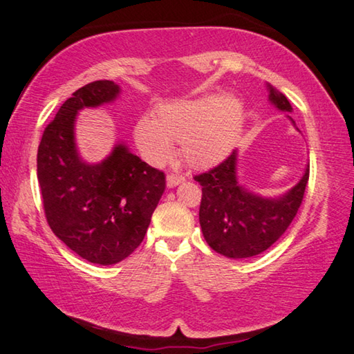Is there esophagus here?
I'll use <instances>...</instances> for the list:
<instances>
[{"mask_svg": "<svg viewBox=\"0 0 354 354\" xmlns=\"http://www.w3.org/2000/svg\"><path fill=\"white\" fill-rule=\"evenodd\" d=\"M184 181V176H179V175H173V173H170V175H167V185L169 187H176L178 184H181Z\"/></svg>", "mask_w": 354, "mask_h": 354, "instance_id": "34e87169", "label": "esophagus"}]
</instances>
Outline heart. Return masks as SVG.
Segmentation results:
<instances>
[{
    "label": "heart",
    "mask_w": 354,
    "mask_h": 354,
    "mask_svg": "<svg viewBox=\"0 0 354 354\" xmlns=\"http://www.w3.org/2000/svg\"><path fill=\"white\" fill-rule=\"evenodd\" d=\"M243 120V103L236 95L215 93L160 103L153 117H140L134 140L149 164L167 162L181 143L187 165L211 169L226 159L234 148Z\"/></svg>",
    "instance_id": "heart-1"
}]
</instances>
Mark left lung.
I'll use <instances>...</instances> for the list:
<instances>
[{
  "label": "left lung",
  "instance_id": "8db88e82",
  "mask_svg": "<svg viewBox=\"0 0 354 354\" xmlns=\"http://www.w3.org/2000/svg\"><path fill=\"white\" fill-rule=\"evenodd\" d=\"M268 100L283 112H292L286 95L267 84ZM290 122L295 124L290 115ZM309 179H301L277 198L256 195L237 181V151L212 170L195 176L203 190L200 225L209 247L231 259L263 253L284 234L298 212Z\"/></svg>",
  "mask_w": 354,
  "mask_h": 354
}]
</instances>
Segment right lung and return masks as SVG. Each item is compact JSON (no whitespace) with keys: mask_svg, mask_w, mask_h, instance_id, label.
<instances>
[{"mask_svg":"<svg viewBox=\"0 0 354 354\" xmlns=\"http://www.w3.org/2000/svg\"><path fill=\"white\" fill-rule=\"evenodd\" d=\"M118 95V84L107 80L77 88L45 128L37 151L48 225L71 251L100 266L127 259L139 247L165 190L164 173L123 143L98 164L77 153V112L112 103Z\"/></svg>","mask_w":354,"mask_h":354,"instance_id":"add662e5","label":"right lung"}]
</instances>
